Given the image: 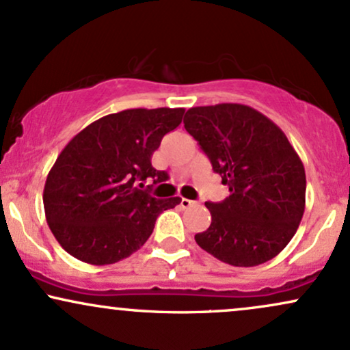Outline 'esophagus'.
I'll list each match as a JSON object with an SVG mask.
<instances>
[{"mask_svg": "<svg viewBox=\"0 0 350 350\" xmlns=\"http://www.w3.org/2000/svg\"><path fill=\"white\" fill-rule=\"evenodd\" d=\"M194 204H196L194 200H191V199H184V198H183V199L179 200V206L183 207V208H189V207H192V206H194Z\"/></svg>", "mask_w": 350, "mask_h": 350, "instance_id": "obj_1", "label": "esophagus"}]
</instances>
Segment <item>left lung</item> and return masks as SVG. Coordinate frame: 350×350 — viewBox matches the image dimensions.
Segmentation results:
<instances>
[{
  "label": "left lung",
  "mask_w": 350,
  "mask_h": 350,
  "mask_svg": "<svg viewBox=\"0 0 350 350\" xmlns=\"http://www.w3.org/2000/svg\"><path fill=\"white\" fill-rule=\"evenodd\" d=\"M184 128L230 191L222 202H206L212 222L196 242L234 267L275 258L298 230L306 204L304 166L286 135L240 103L189 108Z\"/></svg>",
  "instance_id": "1"
}]
</instances>
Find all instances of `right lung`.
<instances>
[{
	"label": "right lung",
	"mask_w": 350,
	"mask_h": 350,
	"mask_svg": "<svg viewBox=\"0 0 350 350\" xmlns=\"http://www.w3.org/2000/svg\"><path fill=\"white\" fill-rule=\"evenodd\" d=\"M183 115L184 108H131L90 123L67 143L42 196L64 250L80 262L111 265L143 247L158 215L180 200L156 199L139 187L146 179H167L151 166V156Z\"/></svg>",
	"instance_id": "right-lung-1"
}]
</instances>
